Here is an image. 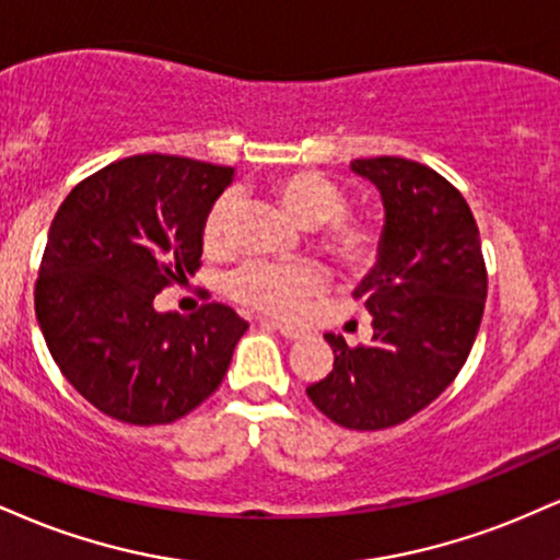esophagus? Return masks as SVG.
<instances>
[{
  "instance_id": "obj_1",
  "label": "esophagus",
  "mask_w": 560,
  "mask_h": 560,
  "mask_svg": "<svg viewBox=\"0 0 560 560\" xmlns=\"http://www.w3.org/2000/svg\"><path fill=\"white\" fill-rule=\"evenodd\" d=\"M260 326H266V328H273V331H279V334L284 336V339H289V341H298V339H302V336H305V331H302V328H298V326H287V323H276V320H260Z\"/></svg>"
}]
</instances>
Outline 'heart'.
Wrapping results in <instances>:
<instances>
[{"label": "heart", "mask_w": 560, "mask_h": 560, "mask_svg": "<svg viewBox=\"0 0 560 560\" xmlns=\"http://www.w3.org/2000/svg\"><path fill=\"white\" fill-rule=\"evenodd\" d=\"M271 190L302 226H315V247L336 271L362 276L378 262L383 250L381 221L373 213L347 211L349 195L341 182L318 170H294L273 177ZM232 215L234 192H221L203 219L208 253H224L229 247ZM326 287V273L313 262L247 260L226 279L229 298L273 318H298Z\"/></svg>", "instance_id": "b5f03b06"}]
</instances>
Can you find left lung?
I'll use <instances>...</instances> for the list:
<instances>
[{
	"instance_id": "left-lung-1",
	"label": "left lung",
	"mask_w": 560,
	"mask_h": 560,
	"mask_svg": "<svg viewBox=\"0 0 560 560\" xmlns=\"http://www.w3.org/2000/svg\"><path fill=\"white\" fill-rule=\"evenodd\" d=\"M381 190L383 250L354 289L373 315V341L326 334L334 370L307 396L349 430H383L425 409L459 375L480 328L488 271L464 195L420 161L357 159Z\"/></svg>"
}]
</instances>
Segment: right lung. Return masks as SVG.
<instances>
[{"instance_id": "obj_1", "label": "right lung", "mask_w": 560, "mask_h": 560, "mask_svg": "<svg viewBox=\"0 0 560 560\" xmlns=\"http://www.w3.org/2000/svg\"><path fill=\"white\" fill-rule=\"evenodd\" d=\"M232 166L140 153L78 182L54 215L36 279L46 347L98 412L166 425L224 381L240 336L232 307L156 313L161 289L200 268L203 219Z\"/></svg>"}]
</instances>
